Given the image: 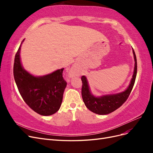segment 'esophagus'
Here are the masks:
<instances>
[{
  "instance_id": "34e87169",
  "label": "esophagus",
  "mask_w": 153,
  "mask_h": 153,
  "mask_svg": "<svg viewBox=\"0 0 153 153\" xmlns=\"http://www.w3.org/2000/svg\"><path fill=\"white\" fill-rule=\"evenodd\" d=\"M77 74V71H76V69L75 67H72L70 69H69V73H68V75L69 77H73L76 75Z\"/></svg>"
}]
</instances>
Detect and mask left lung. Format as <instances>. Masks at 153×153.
<instances>
[{"label":"left lung","mask_w":153,"mask_h":153,"mask_svg":"<svg viewBox=\"0 0 153 153\" xmlns=\"http://www.w3.org/2000/svg\"><path fill=\"white\" fill-rule=\"evenodd\" d=\"M133 53L135 62L133 77L131 78L130 84L127 88V89L124 92H121V93L112 95H106L101 97H95L91 93L86 77L85 76H82L81 77L82 82V99L86 107L91 110V112L100 115L108 114L119 108L127 100L129 94L131 93L134 84H135L137 72V58L133 49Z\"/></svg>","instance_id":"1"}]
</instances>
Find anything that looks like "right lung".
I'll use <instances>...</instances> for the list:
<instances>
[{
	"label": "right lung",
	"mask_w": 153,
	"mask_h": 153,
	"mask_svg": "<svg viewBox=\"0 0 153 153\" xmlns=\"http://www.w3.org/2000/svg\"><path fill=\"white\" fill-rule=\"evenodd\" d=\"M22 43L15 55L13 66V75L18 91L26 104L34 112L45 116L52 115L61 107L67 85L62 76L64 68L43 76L30 75L20 62Z\"/></svg>",
	"instance_id": "1"
}]
</instances>
